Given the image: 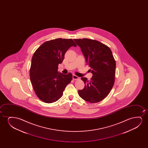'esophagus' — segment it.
<instances>
[{
  "label": "esophagus",
  "instance_id": "1",
  "mask_svg": "<svg viewBox=\"0 0 148 148\" xmlns=\"http://www.w3.org/2000/svg\"><path fill=\"white\" fill-rule=\"evenodd\" d=\"M73 79H74V80H77V79H79V77H78V76H77L76 75H73Z\"/></svg>",
  "mask_w": 148,
  "mask_h": 148
}]
</instances>
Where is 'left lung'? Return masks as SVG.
<instances>
[{"label": "left lung", "mask_w": 148, "mask_h": 148, "mask_svg": "<svg viewBox=\"0 0 148 148\" xmlns=\"http://www.w3.org/2000/svg\"><path fill=\"white\" fill-rule=\"evenodd\" d=\"M85 57L92 74L90 81L81 80L84 88L78 90L79 96L86 101L95 103L107 97L115 82L116 62L109 47L99 41L90 39H74Z\"/></svg>", "instance_id": "8db88e82"}]
</instances>
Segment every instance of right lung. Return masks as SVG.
Listing matches in <instances>:
<instances>
[{
  "mask_svg": "<svg viewBox=\"0 0 148 148\" xmlns=\"http://www.w3.org/2000/svg\"><path fill=\"white\" fill-rule=\"evenodd\" d=\"M72 46L77 47L72 39H53L43 43L33 55L31 82L37 96L43 102L52 103L60 99L73 78L71 73L65 75L58 71L65 53Z\"/></svg>",
  "mask_w": 148,
  "mask_h": 148,
  "instance_id": "add662e5",
  "label": "right lung"
}]
</instances>
